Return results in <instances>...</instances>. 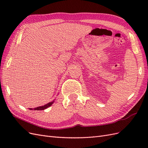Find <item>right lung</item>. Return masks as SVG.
I'll return each instance as SVG.
<instances>
[{
    "label": "right lung",
    "mask_w": 148,
    "mask_h": 148,
    "mask_svg": "<svg viewBox=\"0 0 148 148\" xmlns=\"http://www.w3.org/2000/svg\"><path fill=\"white\" fill-rule=\"evenodd\" d=\"M53 102H49L48 104H46V105H44V106H41V107H36V108H34V110H44V109H47V107H49V106H51L52 104H53ZM30 110H33V109H29Z\"/></svg>",
    "instance_id": "1"
}]
</instances>
